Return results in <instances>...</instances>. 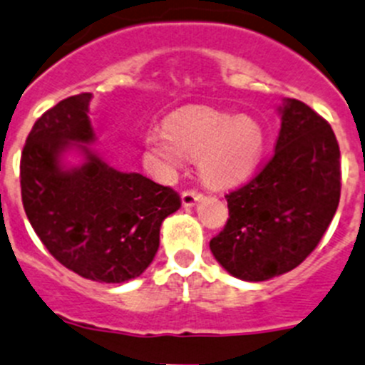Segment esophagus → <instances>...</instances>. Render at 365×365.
Here are the masks:
<instances>
[{
    "mask_svg": "<svg viewBox=\"0 0 365 365\" xmlns=\"http://www.w3.org/2000/svg\"><path fill=\"white\" fill-rule=\"evenodd\" d=\"M203 197V194L197 192V190H183L182 192V203L185 207H194L196 201H200Z\"/></svg>",
    "mask_w": 365,
    "mask_h": 365,
    "instance_id": "esophagus-1",
    "label": "esophagus"
}]
</instances>
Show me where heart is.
<instances>
[{"label":"heart","instance_id":"obj_1","mask_svg":"<svg viewBox=\"0 0 365 365\" xmlns=\"http://www.w3.org/2000/svg\"><path fill=\"white\" fill-rule=\"evenodd\" d=\"M148 162L169 180L185 157H197V169L210 187H230L253 173L264 150V130L247 115L212 108H189L171 115L165 128L144 137Z\"/></svg>","mask_w":365,"mask_h":365}]
</instances>
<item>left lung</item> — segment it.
I'll list each match as a JSON object with an SVG mask.
<instances>
[{
    "label": "left lung",
    "instance_id": "obj_1",
    "mask_svg": "<svg viewBox=\"0 0 365 365\" xmlns=\"http://www.w3.org/2000/svg\"><path fill=\"white\" fill-rule=\"evenodd\" d=\"M274 155L226 194L230 217L210 240L215 260L246 282L298 267L319 244L341 200V151L331 126L298 100L284 101Z\"/></svg>",
    "mask_w": 365,
    "mask_h": 365
}]
</instances>
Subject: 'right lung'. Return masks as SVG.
Returning a JSON list of instances; mask_svg holds the SVG:
<instances>
[{
  "label": "right lung",
  "mask_w": 365,
  "mask_h": 365,
  "mask_svg": "<svg viewBox=\"0 0 365 365\" xmlns=\"http://www.w3.org/2000/svg\"><path fill=\"white\" fill-rule=\"evenodd\" d=\"M91 93L56 103L35 121L21 155V197L31 228L62 265L87 280L123 284L140 277L160 244V226L182 205L171 187L123 173L85 144L96 140ZM76 147L84 162L66 168Z\"/></svg>",
  "instance_id": "right-lung-1"
}]
</instances>
